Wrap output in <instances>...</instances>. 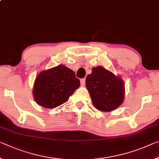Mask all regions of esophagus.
<instances>
[{
	"label": "esophagus",
	"instance_id": "1",
	"mask_svg": "<svg viewBox=\"0 0 159 159\" xmlns=\"http://www.w3.org/2000/svg\"><path fill=\"white\" fill-rule=\"evenodd\" d=\"M80 84H81L82 85L85 84V79H81L80 80Z\"/></svg>",
	"mask_w": 159,
	"mask_h": 159
}]
</instances>
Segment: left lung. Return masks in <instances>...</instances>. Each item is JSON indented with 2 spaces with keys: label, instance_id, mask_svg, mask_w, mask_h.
Here are the masks:
<instances>
[{
  "label": "left lung",
  "instance_id": "left-lung-1",
  "mask_svg": "<svg viewBox=\"0 0 159 159\" xmlns=\"http://www.w3.org/2000/svg\"><path fill=\"white\" fill-rule=\"evenodd\" d=\"M94 106L101 111H112L122 104L125 97L122 80L101 66L94 67L85 79Z\"/></svg>",
  "mask_w": 159,
  "mask_h": 159
}]
</instances>
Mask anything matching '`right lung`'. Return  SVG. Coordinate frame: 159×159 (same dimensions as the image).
<instances>
[{
  "label": "right lung",
  "mask_w": 159,
  "mask_h": 159,
  "mask_svg": "<svg viewBox=\"0 0 159 159\" xmlns=\"http://www.w3.org/2000/svg\"><path fill=\"white\" fill-rule=\"evenodd\" d=\"M79 86L80 80L75 77V72L59 65L37 75L33 94L39 105L54 108L66 102Z\"/></svg>",
  "instance_id": "obj_1"
}]
</instances>
